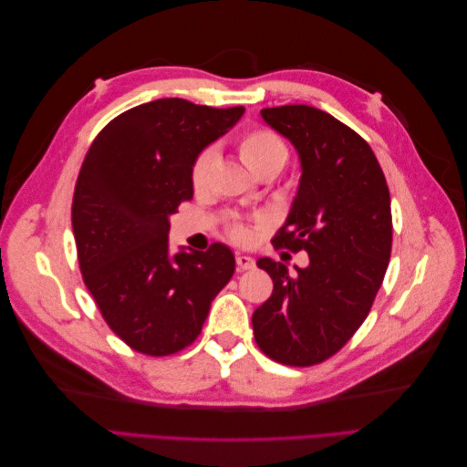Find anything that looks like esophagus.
I'll use <instances>...</instances> for the list:
<instances>
[{"mask_svg":"<svg viewBox=\"0 0 467 467\" xmlns=\"http://www.w3.org/2000/svg\"><path fill=\"white\" fill-rule=\"evenodd\" d=\"M235 263L239 266V271H251V268H255V259L249 255H244V253H237Z\"/></svg>","mask_w":467,"mask_h":467,"instance_id":"esophagus-1","label":"esophagus"}]
</instances>
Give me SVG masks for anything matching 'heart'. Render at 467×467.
Masks as SVG:
<instances>
[{
  "instance_id": "1",
  "label": "heart",
  "mask_w": 467,
  "mask_h": 467,
  "mask_svg": "<svg viewBox=\"0 0 467 467\" xmlns=\"http://www.w3.org/2000/svg\"><path fill=\"white\" fill-rule=\"evenodd\" d=\"M239 155H242L244 163L251 169L255 175H261L265 171H280V167L285 165L288 158V148L282 142V138L268 130V129H253L245 132L239 140ZM216 160L214 148H206L199 155H196L192 167H191V185L194 191H204L210 179V167ZM257 223H263L259 218ZM225 234L237 245H247L253 242V228L245 222H232Z\"/></svg>"
}]
</instances>
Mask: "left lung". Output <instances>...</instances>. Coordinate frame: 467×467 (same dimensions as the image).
Wrapping results in <instances>:
<instances>
[{
	"label": "left lung",
	"instance_id": "1",
	"mask_svg": "<svg viewBox=\"0 0 467 467\" xmlns=\"http://www.w3.org/2000/svg\"><path fill=\"white\" fill-rule=\"evenodd\" d=\"M300 155L302 177L275 247L306 251L309 265L268 257L257 266L273 294L253 314V333L266 357L314 366L341 350L368 316L391 253V202L372 148L329 112L307 105L261 110Z\"/></svg>",
	"mask_w": 467,
	"mask_h": 467
}]
</instances>
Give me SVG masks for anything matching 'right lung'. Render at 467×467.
Returning a JSON list of instances; mask_svg holds the SVG:
<instances>
[{
  "label": "right lung",
  "mask_w": 467,
  "mask_h": 467,
  "mask_svg": "<svg viewBox=\"0 0 467 467\" xmlns=\"http://www.w3.org/2000/svg\"><path fill=\"white\" fill-rule=\"evenodd\" d=\"M244 110L158 99L112 119L83 160L72 202L83 282L109 327L142 355L189 347L234 276L230 247L171 255L167 234L192 199L194 158Z\"/></svg>",
  "instance_id": "1"
}]
</instances>
